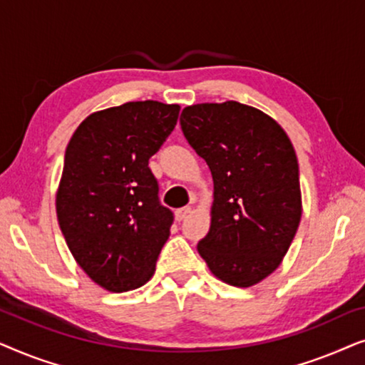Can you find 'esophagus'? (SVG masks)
<instances>
[{
  "mask_svg": "<svg viewBox=\"0 0 365 365\" xmlns=\"http://www.w3.org/2000/svg\"><path fill=\"white\" fill-rule=\"evenodd\" d=\"M189 212H191V207H181L176 211V219L178 221H184L189 216Z\"/></svg>",
  "mask_w": 365,
  "mask_h": 365,
  "instance_id": "34e87169",
  "label": "esophagus"
}]
</instances>
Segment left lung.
<instances>
[{
  "label": "left lung",
  "instance_id": "left-lung-1",
  "mask_svg": "<svg viewBox=\"0 0 365 365\" xmlns=\"http://www.w3.org/2000/svg\"><path fill=\"white\" fill-rule=\"evenodd\" d=\"M179 123L214 181L211 227L199 256L222 282L251 287L279 267L301 222L291 139L266 113L237 101L192 104Z\"/></svg>",
  "mask_w": 365,
  "mask_h": 365
}]
</instances>
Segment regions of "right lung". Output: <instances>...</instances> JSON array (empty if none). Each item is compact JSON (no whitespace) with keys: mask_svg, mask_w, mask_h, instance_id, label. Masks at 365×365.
Segmentation results:
<instances>
[{"mask_svg":"<svg viewBox=\"0 0 365 365\" xmlns=\"http://www.w3.org/2000/svg\"><path fill=\"white\" fill-rule=\"evenodd\" d=\"M179 104L133 101L96 111L69 139L56 192L58 222L79 267L98 286L146 284L173 224L149 158L178 123Z\"/></svg>","mask_w":365,"mask_h":365,"instance_id":"add662e5","label":"right lung"}]
</instances>
